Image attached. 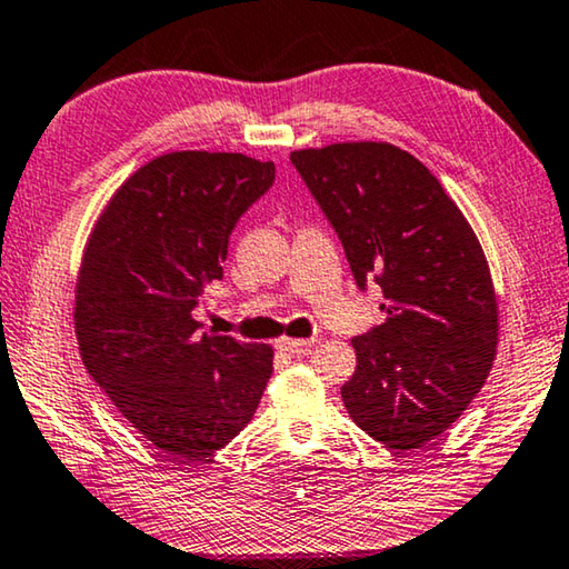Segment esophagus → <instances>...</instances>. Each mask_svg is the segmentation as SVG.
Returning <instances> with one entry per match:
<instances>
[{"instance_id":"obj_1","label":"esophagus","mask_w":569,"mask_h":569,"mask_svg":"<svg viewBox=\"0 0 569 569\" xmlns=\"http://www.w3.org/2000/svg\"><path fill=\"white\" fill-rule=\"evenodd\" d=\"M310 346H312V340H302V338H282L277 343L279 351H284V353H290V356L308 353Z\"/></svg>"}]
</instances>
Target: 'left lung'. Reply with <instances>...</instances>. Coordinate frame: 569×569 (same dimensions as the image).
<instances>
[{
	"label": "left lung",
	"instance_id": "1",
	"mask_svg": "<svg viewBox=\"0 0 569 569\" xmlns=\"http://www.w3.org/2000/svg\"><path fill=\"white\" fill-rule=\"evenodd\" d=\"M387 320L353 338L340 387L353 422L391 450L422 448L466 412L498 346V302L476 231L440 180L389 142L290 154Z\"/></svg>",
	"mask_w": 569,
	"mask_h": 569
}]
</instances>
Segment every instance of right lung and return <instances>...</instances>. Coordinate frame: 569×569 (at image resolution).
Returning a JSON list of instances; mask_svg holds the SVG:
<instances>
[{"mask_svg": "<svg viewBox=\"0 0 569 569\" xmlns=\"http://www.w3.org/2000/svg\"><path fill=\"white\" fill-rule=\"evenodd\" d=\"M272 182L274 162L241 152L160 154L121 182L86 241L73 310L83 366L172 460L231 442L272 376V346L200 333L193 318L223 277L236 221Z\"/></svg>", "mask_w": 569, "mask_h": 569, "instance_id": "1", "label": "right lung"}]
</instances>
